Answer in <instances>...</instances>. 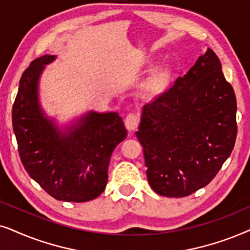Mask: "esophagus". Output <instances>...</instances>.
I'll list each match as a JSON object with an SVG mask.
<instances>
[{
  "label": "esophagus",
  "mask_w": 250,
  "mask_h": 250,
  "mask_svg": "<svg viewBox=\"0 0 250 250\" xmlns=\"http://www.w3.org/2000/svg\"><path fill=\"white\" fill-rule=\"evenodd\" d=\"M138 123H139V116L137 114H135V113H129L127 118L125 120V128H127L129 131H134L135 129L137 128Z\"/></svg>",
  "instance_id": "1"
}]
</instances>
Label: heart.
<instances>
[{"label": "heart", "mask_w": 250, "mask_h": 250, "mask_svg": "<svg viewBox=\"0 0 250 250\" xmlns=\"http://www.w3.org/2000/svg\"><path fill=\"white\" fill-rule=\"evenodd\" d=\"M169 76H170V73L168 69H164V71L156 73L147 83V90L149 92H159L164 90L169 81Z\"/></svg>", "instance_id": "b5f03b06"}]
</instances>
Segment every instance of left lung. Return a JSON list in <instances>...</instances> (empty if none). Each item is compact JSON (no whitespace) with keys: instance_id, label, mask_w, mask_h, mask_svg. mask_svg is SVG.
Here are the masks:
<instances>
[{"instance_id":"8db88e82","label":"left lung","mask_w":250,"mask_h":250,"mask_svg":"<svg viewBox=\"0 0 250 250\" xmlns=\"http://www.w3.org/2000/svg\"><path fill=\"white\" fill-rule=\"evenodd\" d=\"M237 101L211 49L188 74L144 105L139 130L155 193L188 197L210 183L237 138Z\"/></svg>"}]
</instances>
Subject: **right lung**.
<instances>
[{
  "instance_id": "right-lung-1",
  "label": "right lung",
  "mask_w": 250,
  "mask_h": 250,
  "mask_svg": "<svg viewBox=\"0 0 250 250\" xmlns=\"http://www.w3.org/2000/svg\"><path fill=\"white\" fill-rule=\"evenodd\" d=\"M56 56L44 55L22 73L12 106V125L21 164L52 198L85 202L107 184L112 152L127 137L118 113L90 111L64 130L43 113L39 80Z\"/></svg>"
}]
</instances>
